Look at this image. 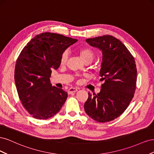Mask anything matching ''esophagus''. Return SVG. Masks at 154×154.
I'll list each match as a JSON object with an SVG mask.
<instances>
[{
    "instance_id": "obj_1",
    "label": "esophagus",
    "mask_w": 154,
    "mask_h": 154,
    "mask_svg": "<svg viewBox=\"0 0 154 154\" xmlns=\"http://www.w3.org/2000/svg\"><path fill=\"white\" fill-rule=\"evenodd\" d=\"M77 91H78L77 88H70L69 91H68V93H69V94H72V93L76 92Z\"/></svg>"
}]
</instances>
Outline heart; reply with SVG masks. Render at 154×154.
Wrapping results in <instances>:
<instances>
[{
	"mask_svg": "<svg viewBox=\"0 0 154 154\" xmlns=\"http://www.w3.org/2000/svg\"><path fill=\"white\" fill-rule=\"evenodd\" d=\"M78 53L79 56H80V58L82 59V60L83 62L85 61L91 62L94 56V53L93 52V51L88 48H82L79 49L78 51ZM67 58H68V53L67 51H64V52L62 54L61 57H60V65L62 66H65L67 61Z\"/></svg>",
	"mask_w": 154,
	"mask_h": 154,
	"instance_id": "heart-1",
	"label": "heart"
}]
</instances>
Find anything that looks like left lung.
<instances>
[{
  "label": "left lung",
  "mask_w": 154,
  "mask_h": 154,
  "mask_svg": "<svg viewBox=\"0 0 154 154\" xmlns=\"http://www.w3.org/2000/svg\"><path fill=\"white\" fill-rule=\"evenodd\" d=\"M86 42L101 51L100 76L103 83L97 95L88 93L84 109L96 122H109L123 114L133 98L137 81L136 62L126 46L112 36H97Z\"/></svg>",
  "instance_id": "obj_1"
}]
</instances>
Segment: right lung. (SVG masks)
I'll list each match as a JSON object with an SVG mask.
<instances>
[{
    "instance_id": "add662e5",
    "label": "right lung",
    "mask_w": 154,
    "mask_h": 154,
    "mask_svg": "<svg viewBox=\"0 0 154 154\" xmlns=\"http://www.w3.org/2000/svg\"><path fill=\"white\" fill-rule=\"evenodd\" d=\"M77 39L53 32H42L32 38L21 51L15 69V82L22 105L38 119L53 117L67 98V92L52 86L53 70L60 66L62 54Z\"/></svg>"
}]
</instances>
